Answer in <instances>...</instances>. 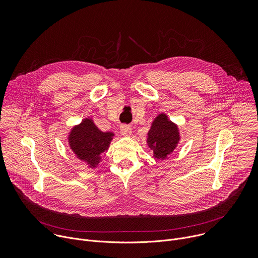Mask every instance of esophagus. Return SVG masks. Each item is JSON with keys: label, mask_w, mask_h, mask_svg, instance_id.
Here are the masks:
<instances>
[{"label": "esophagus", "mask_w": 258, "mask_h": 258, "mask_svg": "<svg viewBox=\"0 0 258 258\" xmlns=\"http://www.w3.org/2000/svg\"><path fill=\"white\" fill-rule=\"evenodd\" d=\"M120 132L124 136H131L132 135V127L128 124H122L120 126Z\"/></svg>", "instance_id": "34e87169"}]
</instances>
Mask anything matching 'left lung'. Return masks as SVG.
Masks as SVG:
<instances>
[{
    "label": "left lung",
    "mask_w": 258,
    "mask_h": 258,
    "mask_svg": "<svg viewBox=\"0 0 258 258\" xmlns=\"http://www.w3.org/2000/svg\"><path fill=\"white\" fill-rule=\"evenodd\" d=\"M179 140L177 126L167 119L165 114H160L153 121L148 133V145L154 157L164 159L176 147Z\"/></svg>",
    "instance_id": "obj_1"
}]
</instances>
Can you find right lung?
Instances as JSON below:
<instances>
[{"instance_id":"right-lung-1","label":"right lung","mask_w":258,"mask_h":258,"mask_svg":"<svg viewBox=\"0 0 258 258\" xmlns=\"http://www.w3.org/2000/svg\"><path fill=\"white\" fill-rule=\"evenodd\" d=\"M112 137V133H103L91 119H85L72 130L69 145L81 160L94 167L100 160V154L108 149Z\"/></svg>"}]
</instances>
